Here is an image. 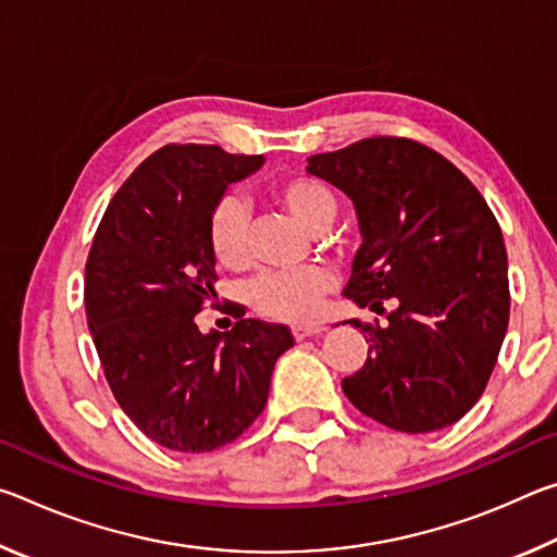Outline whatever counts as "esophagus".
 Here are the masks:
<instances>
[{"mask_svg": "<svg viewBox=\"0 0 557 557\" xmlns=\"http://www.w3.org/2000/svg\"><path fill=\"white\" fill-rule=\"evenodd\" d=\"M322 332H324L322 324H295L292 326V336H295L297 342H301V338H307V336H317Z\"/></svg>", "mask_w": 557, "mask_h": 557, "instance_id": "obj_1", "label": "esophagus"}]
</instances>
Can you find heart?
<instances>
[{
  "instance_id": "1",
  "label": "heart",
  "mask_w": 557,
  "mask_h": 557,
  "mask_svg": "<svg viewBox=\"0 0 557 557\" xmlns=\"http://www.w3.org/2000/svg\"><path fill=\"white\" fill-rule=\"evenodd\" d=\"M272 196L292 219L309 231H322L332 223L336 199L332 188L314 176H285L272 184ZM209 240L225 268H245L250 260L248 206L235 194L213 203L209 215ZM334 287V272L324 265H301L292 270L262 272L248 285V301L258 314L280 322H309L319 312L322 297Z\"/></svg>"
}]
</instances>
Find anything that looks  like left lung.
I'll return each mask as SVG.
<instances>
[{"mask_svg":"<svg viewBox=\"0 0 557 557\" xmlns=\"http://www.w3.org/2000/svg\"><path fill=\"white\" fill-rule=\"evenodd\" d=\"M307 172L342 188L361 223L344 295L388 319L348 322L366 334L369 358L342 381L346 398L410 435L465 418L492 379L511 307L502 228L484 196L408 137L314 154Z\"/></svg>","mask_w":557,"mask_h":557,"instance_id":"left-lung-1","label":"left lung"}]
</instances>
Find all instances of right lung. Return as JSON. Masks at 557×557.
<instances>
[{"label": "right lung", "instance_id": "add662e5", "mask_svg": "<svg viewBox=\"0 0 557 557\" xmlns=\"http://www.w3.org/2000/svg\"><path fill=\"white\" fill-rule=\"evenodd\" d=\"M262 154L166 145L112 196L86 262V317L110 391L145 435L174 451H213L240 437L268 403L285 324L243 319L201 334L215 297L209 215L225 186Z\"/></svg>", "mask_w": 557, "mask_h": 557}]
</instances>
